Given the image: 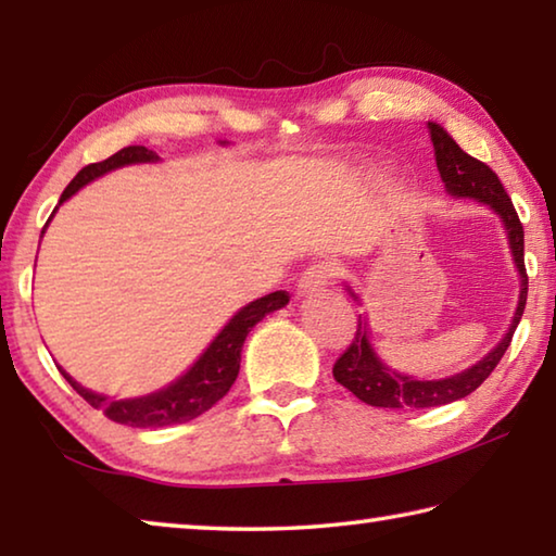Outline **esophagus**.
Wrapping results in <instances>:
<instances>
[{
	"label": "esophagus",
	"instance_id": "obj_1",
	"mask_svg": "<svg viewBox=\"0 0 556 556\" xmlns=\"http://www.w3.org/2000/svg\"><path fill=\"white\" fill-rule=\"evenodd\" d=\"M338 275L336 262H316V265L308 267L299 279V291L301 294H314V291H321L328 281Z\"/></svg>",
	"mask_w": 556,
	"mask_h": 556
}]
</instances>
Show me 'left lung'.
<instances>
[{"instance_id": "1", "label": "left lung", "mask_w": 556, "mask_h": 556, "mask_svg": "<svg viewBox=\"0 0 556 556\" xmlns=\"http://www.w3.org/2000/svg\"><path fill=\"white\" fill-rule=\"evenodd\" d=\"M429 135L434 142V156L437 168L444 181L446 191L456 199H473L491 208L497 218L503 220L507 242H510L513 262L520 275V299H517V308L513 316V324L503 336V341L497 343L483 361L470 365L464 372L451 375V378L441 380H417L409 375H402L384 365L378 353L372 351L370 331H368V318L357 316V328L353 343L345 348V353L338 357L333 365V378L341 382L345 390H351L357 400L370 404V407H388V409H429L441 407V404L464 400L466 394L481 388L483 380L495 370V365L501 363L507 345L513 341V333L517 324H520L525 304H527V271H525V230L522 223L517 218V211L510 201V195L501 184V178L491 166L478 162L470 154H466L448 131L429 122ZM351 291V289H348ZM351 296L357 301V296L351 291Z\"/></svg>"}]
</instances>
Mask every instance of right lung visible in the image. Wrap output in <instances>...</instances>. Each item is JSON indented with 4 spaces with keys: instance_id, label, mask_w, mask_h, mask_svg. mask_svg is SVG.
<instances>
[{
    "instance_id": "1",
    "label": "right lung",
    "mask_w": 556,
    "mask_h": 556,
    "mask_svg": "<svg viewBox=\"0 0 556 556\" xmlns=\"http://www.w3.org/2000/svg\"><path fill=\"white\" fill-rule=\"evenodd\" d=\"M147 162H159L156 152H152V149L147 147H125L119 149L117 154L105 159V162L88 164L86 168H80L78 176H75L68 186H65L59 205L63 201H68L73 193H78L86 184L96 181V178L102 174L115 172L119 166L147 164ZM287 304H289L287 291H271L267 296L250 301V304L242 306L240 312L230 318L228 326L215 336V341L205 348V353L193 363V368H188V372H184L181 378L168 384V388L147 394V397L110 400L105 394H98L83 388V384L75 382L71 375L61 368V365L59 370L63 378L68 380L71 388L78 392L90 407L100 409L108 419L117 421V425H127L137 429L184 425V421L201 417L203 412H208L215 402L228 394L235 378H238L240 372V353H242L244 338H248L252 328H255L267 314L277 312V308Z\"/></svg>"
}]
</instances>
